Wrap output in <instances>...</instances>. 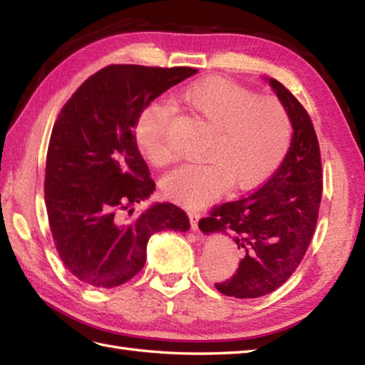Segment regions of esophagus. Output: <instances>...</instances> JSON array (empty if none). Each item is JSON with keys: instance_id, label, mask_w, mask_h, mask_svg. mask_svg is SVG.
I'll use <instances>...</instances> for the list:
<instances>
[{"instance_id": "1", "label": "esophagus", "mask_w": 365, "mask_h": 365, "mask_svg": "<svg viewBox=\"0 0 365 365\" xmlns=\"http://www.w3.org/2000/svg\"><path fill=\"white\" fill-rule=\"evenodd\" d=\"M188 218L191 222V229L192 230H199V220H200V215L197 212H190L188 213Z\"/></svg>"}]
</instances>
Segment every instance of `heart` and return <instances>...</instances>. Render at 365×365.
<instances>
[{"label": "heart", "mask_w": 365, "mask_h": 365, "mask_svg": "<svg viewBox=\"0 0 365 365\" xmlns=\"http://www.w3.org/2000/svg\"><path fill=\"white\" fill-rule=\"evenodd\" d=\"M180 100L215 130L204 165H183L161 182L174 202L202 207L230 187L251 190L273 175L290 149L293 127L289 111L276 98L259 97L240 84L210 76L183 89ZM173 108L152 102L135 127L139 152L155 166L173 160L169 123Z\"/></svg>", "instance_id": "obj_1"}]
</instances>
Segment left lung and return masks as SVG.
<instances>
[{"mask_svg":"<svg viewBox=\"0 0 365 365\" xmlns=\"http://www.w3.org/2000/svg\"><path fill=\"white\" fill-rule=\"evenodd\" d=\"M289 111L290 149L257 191L215 207L199 221L204 234H230L243 259L229 281L216 289L234 298L274 292L298 268L311 243L322 200V158L312 120L302 105L274 78H265Z\"/></svg>","mask_w":365,"mask_h":365,"instance_id":"1","label":"left lung"}]
</instances>
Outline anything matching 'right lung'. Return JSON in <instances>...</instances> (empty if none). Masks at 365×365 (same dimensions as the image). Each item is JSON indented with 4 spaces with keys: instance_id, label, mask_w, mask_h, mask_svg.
<instances>
[{
    "instance_id": "obj_1",
    "label": "right lung",
    "mask_w": 365,
    "mask_h": 365,
    "mask_svg": "<svg viewBox=\"0 0 365 365\" xmlns=\"http://www.w3.org/2000/svg\"><path fill=\"white\" fill-rule=\"evenodd\" d=\"M191 67L108 66L61 110L45 169V205L64 267L81 282L111 289L143 269L147 242L161 230L187 232L182 208L157 202L130 222L155 191L135 127L152 100L196 75Z\"/></svg>"
}]
</instances>
